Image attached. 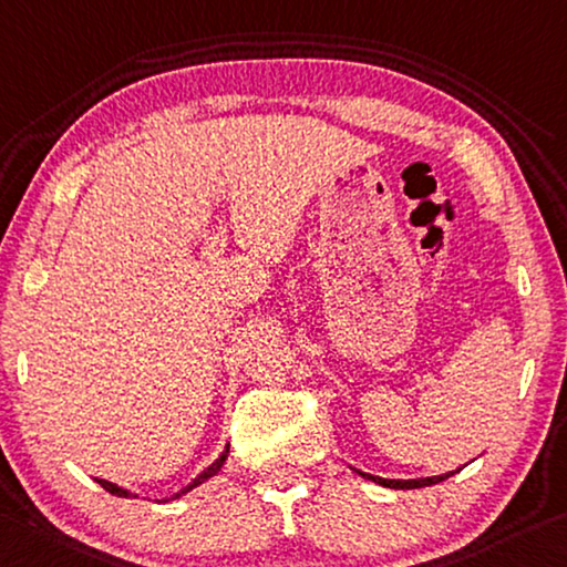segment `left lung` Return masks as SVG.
Listing matches in <instances>:
<instances>
[{
  "mask_svg": "<svg viewBox=\"0 0 567 567\" xmlns=\"http://www.w3.org/2000/svg\"><path fill=\"white\" fill-rule=\"evenodd\" d=\"M355 472L361 474L363 480L375 482V484H381V487H389V489H421V487H431V484H439V482L449 480V477H452V474H456L460 470L439 474V477H419V480H383V477H375V474H365L361 470H355Z\"/></svg>",
  "mask_w": 567,
  "mask_h": 567,
  "instance_id": "8db88e82",
  "label": "left lung"
}]
</instances>
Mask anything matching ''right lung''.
<instances>
[{
	"mask_svg": "<svg viewBox=\"0 0 567 567\" xmlns=\"http://www.w3.org/2000/svg\"><path fill=\"white\" fill-rule=\"evenodd\" d=\"M227 456H229V444L224 446V452L219 454V460H217V462H214L212 466H206V470L199 474V477L188 482L184 489H178L176 494H171V497H166L164 502H171V499H178V497H184L186 492L196 489V487H199V484H204L206 480H212L214 474H219V470H221V466H224V462H227ZM97 484H101V487H103V489H107V492H111V494H115V497H138V494H133V492H128V489H123V487H118V484H113V482H107V480H97Z\"/></svg>",
	"mask_w": 567,
	"mask_h": 567,
	"instance_id": "1",
	"label": "right lung"
}]
</instances>
